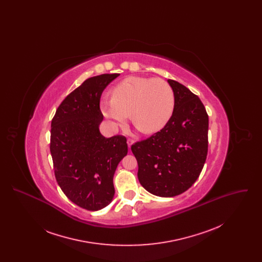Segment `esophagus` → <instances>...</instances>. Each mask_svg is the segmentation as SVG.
I'll use <instances>...</instances> for the list:
<instances>
[{"label": "esophagus", "mask_w": 262, "mask_h": 262, "mask_svg": "<svg viewBox=\"0 0 262 262\" xmlns=\"http://www.w3.org/2000/svg\"><path fill=\"white\" fill-rule=\"evenodd\" d=\"M126 143H127V146H128V148H130V146L135 143V141L133 140V139H130V138H128L127 140H126Z\"/></svg>", "instance_id": "obj_1"}]
</instances>
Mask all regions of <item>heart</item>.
<instances>
[{
	"label": "heart",
	"mask_w": 262,
	"mask_h": 262,
	"mask_svg": "<svg viewBox=\"0 0 262 262\" xmlns=\"http://www.w3.org/2000/svg\"><path fill=\"white\" fill-rule=\"evenodd\" d=\"M174 109V91L161 78L129 76L113 88L112 98L100 102V110L114 127L125 124L128 115L143 134L164 128Z\"/></svg>",
	"instance_id": "heart-1"
}]
</instances>
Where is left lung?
I'll list each match as a JSON object with an SVG mask.
<instances>
[{"label":"left lung","instance_id":"1","mask_svg":"<svg viewBox=\"0 0 262 262\" xmlns=\"http://www.w3.org/2000/svg\"><path fill=\"white\" fill-rule=\"evenodd\" d=\"M174 94L169 123L132 151L138 164V181L148 192L173 198L185 192L200 177L208 150V115L188 88L167 80Z\"/></svg>","mask_w":262,"mask_h":262}]
</instances>
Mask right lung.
Listing matches in <instances>:
<instances>
[{"label":"right lung","instance_id":"obj_1","mask_svg":"<svg viewBox=\"0 0 262 262\" xmlns=\"http://www.w3.org/2000/svg\"><path fill=\"white\" fill-rule=\"evenodd\" d=\"M119 75L86 79L64 98L51 123L50 151L58 185L69 200L90 211L112 202L114 174L127 154L125 137L107 138L99 129L101 94Z\"/></svg>","mask_w":262,"mask_h":262}]
</instances>
